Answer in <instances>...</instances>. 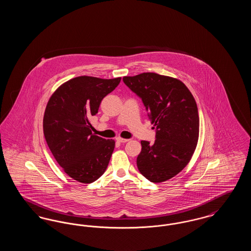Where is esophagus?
<instances>
[{
	"instance_id": "obj_1",
	"label": "esophagus",
	"mask_w": 251,
	"mask_h": 251,
	"mask_svg": "<svg viewBox=\"0 0 251 251\" xmlns=\"http://www.w3.org/2000/svg\"><path fill=\"white\" fill-rule=\"evenodd\" d=\"M117 141L120 142V143H126L129 141V139H126V138H121V137H118L117 138Z\"/></svg>"
}]
</instances>
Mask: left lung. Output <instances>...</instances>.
<instances>
[{
    "label": "left lung",
    "mask_w": 251,
    "mask_h": 251,
    "mask_svg": "<svg viewBox=\"0 0 251 251\" xmlns=\"http://www.w3.org/2000/svg\"><path fill=\"white\" fill-rule=\"evenodd\" d=\"M123 82L141 98L156 128L154 143L141 141L138 170L155 183L173 178L187 166L199 140L200 118L194 97L178 79L153 72L125 76Z\"/></svg>",
    "instance_id": "left-lung-1"
}]
</instances>
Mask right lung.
<instances>
[{"label":"right lung","mask_w":251,"mask_h":251,"mask_svg":"<svg viewBox=\"0 0 251 251\" xmlns=\"http://www.w3.org/2000/svg\"><path fill=\"white\" fill-rule=\"evenodd\" d=\"M120 80L76 77L61 84L49 100L43 118L46 142L60 167L79 182L91 183L107 168L115 141L93 134L89 120Z\"/></svg>","instance_id":"add662e5"}]
</instances>
